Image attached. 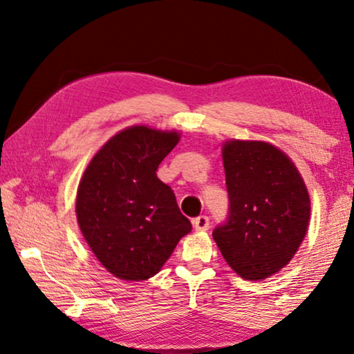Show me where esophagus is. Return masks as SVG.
Segmentation results:
<instances>
[{
  "mask_svg": "<svg viewBox=\"0 0 354 354\" xmlns=\"http://www.w3.org/2000/svg\"><path fill=\"white\" fill-rule=\"evenodd\" d=\"M193 227H195L196 232H203L209 229V217L207 216H198L193 219Z\"/></svg>",
  "mask_w": 354,
  "mask_h": 354,
  "instance_id": "34e87169",
  "label": "esophagus"
}]
</instances>
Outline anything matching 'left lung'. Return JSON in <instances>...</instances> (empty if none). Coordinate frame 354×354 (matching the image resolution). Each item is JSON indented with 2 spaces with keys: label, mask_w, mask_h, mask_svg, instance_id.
I'll use <instances>...</instances> for the list:
<instances>
[{
  "label": "left lung",
  "mask_w": 354,
  "mask_h": 354,
  "mask_svg": "<svg viewBox=\"0 0 354 354\" xmlns=\"http://www.w3.org/2000/svg\"><path fill=\"white\" fill-rule=\"evenodd\" d=\"M229 212L212 232L227 264L261 280L290 263L306 235L311 203L295 164L272 145L227 142Z\"/></svg>",
  "instance_id": "1"
}]
</instances>
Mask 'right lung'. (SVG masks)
<instances>
[{
	"label": "right lung",
	"mask_w": 354,
	"mask_h": 354,
	"mask_svg": "<svg viewBox=\"0 0 354 354\" xmlns=\"http://www.w3.org/2000/svg\"><path fill=\"white\" fill-rule=\"evenodd\" d=\"M177 142V132L125 129L95 154L82 177L77 221L91 251L115 277H153L192 230L172 188L156 176Z\"/></svg>",
	"instance_id": "1"
}]
</instances>
